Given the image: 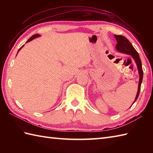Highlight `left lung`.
<instances>
[{
    "mask_svg": "<svg viewBox=\"0 0 153 153\" xmlns=\"http://www.w3.org/2000/svg\"><path fill=\"white\" fill-rule=\"evenodd\" d=\"M114 37L117 41V43H118L116 44V50L120 52V53L131 55L132 58H134V60H135L136 64H137V69L139 71V81L137 93V95H136V97L134 102V103L136 100H137L139 97V92H140V89H141V85L143 81V69H142L141 61L138 53L136 51V50L135 49L134 47H133V45L130 43V42L129 41L128 39L122 36V35H114Z\"/></svg>",
    "mask_w": 153,
    "mask_h": 153,
    "instance_id": "1",
    "label": "left lung"
}]
</instances>
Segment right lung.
<instances>
[{
    "mask_svg": "<svg viewBox=\"0 0 153 153\" xmlns=\"http://www.w3.org/2000/svg\"><path fill=\"white\" fill-rule=\"evenodd\" d=\"M40 37V35L39 34H35V35H33V36H31L30 39H29L27 41V42H26V43H27V42H30V41H31V40H33V39H34L35 38H37V37ZM23 47H24V45H23V46L22 47H21L20 48H19V49L18 50V52L19 51V50H20L21 49V48Z\"/></svg>",
    "mask_w": 153,
    "mask_h": 153,
    "instance_id": "add662e5",
    "label": "right lung"
}]
</instances>
